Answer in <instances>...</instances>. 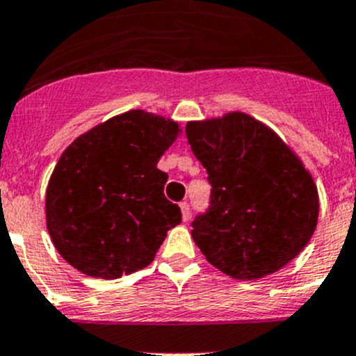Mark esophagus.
Returning a JSON list of instances; mask_svg holds the SVG:
<instances>
[{
	"mask_svg": "<svg viewBox=\"0 0 356 356\" xmlns=\"http://www.w3.org/2000/svg\"><path fill=\"white\" fill-rule=\"evenodd\" d=\"M179 209H181V220L188 221L190 220V206L186 202H179Z\"/></svg>",
	"mask_w": 356,
	"mask_h": 356,
	"instance_id": "1",
	"label": "esophagus"
}]
</instances>
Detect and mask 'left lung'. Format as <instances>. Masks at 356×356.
I'll return each mask as SVG.
<instances>
[{"mask_svg": "<svg viewBox=\"0 0 356 356\" xmlns=\"http://www.w3.org/2000/svg\"><path fill=\"white\" fill-rule=\"evenodd\" d=\"M185 133L213 186L209 211L192 223L207 261L237 280H258L293 261L312 238L320 207L301 157L241 111L188 121Z\"/></svg>", "mask_w": 356, "mask_h": 356, "instance_id": "1", "label": "left lung"}]
</instances>
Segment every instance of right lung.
<instances>
[{"mask_svg": "<svg viewBox=\"0 0 356 356\" xmlns=\"http://www.w3.org/2000/svg\"><path fill=\"white\" fill-rule=\"evenodd\" d=\"M179 122L133 108L77 136L62 152L47 186V228L58 254L95 279H119L156 258L179 225L164 197L163 154L181 135Z\"/></svg>", "mask_w": 356, "mask_h": 356, "instance_id": "add662e5", "label": "right lung"}]
</instances>
